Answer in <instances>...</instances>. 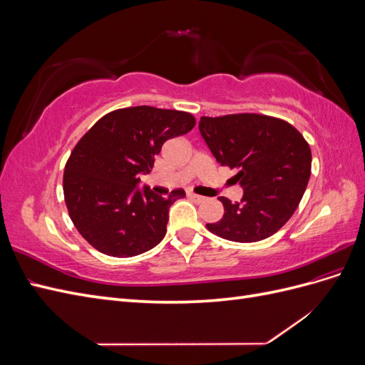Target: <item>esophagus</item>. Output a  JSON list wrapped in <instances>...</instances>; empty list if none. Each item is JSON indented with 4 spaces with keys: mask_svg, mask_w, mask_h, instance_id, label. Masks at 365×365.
Masks as SVG:
<instances>
[{
    "mask_svg": "<svg viewBox=\"0 0 365 365\" xmlns=\"http://www.w3.org/2000/svg\"><path fill=\"white\" fill-rule=\"evenodd\" d=\"M187 196H189L192 201H195V202H197V204H200V202H204V200H205L204 196H201V195H196V193H189Z\"/></svg>",
    "mask_w": 365,
    "mask_h": 365,
    "instance_id": "1",
    "label": "esophagus"
}]
</instances>
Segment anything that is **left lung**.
Masks as SVG:
<instances>
[{
  "mask_svg": "<svg viewBox=\"0 0 365 365\" xmlns=\"http://www.w3.org/2000/svg\"><path fill=\"white\" fill-rule=\"evenodd\" d=\"M201 135L220 165L236 169L240 202L220 196L224 216L207 224L213 235L248 244L272 236L300 204L311 176L312 153L288 121L262 114L201 117Z\"/></svg>",
  "mask_w": 365,
  "mask_h": 365,
  "instance_id": "1",
  "label": "left lung"
}]
</instances>
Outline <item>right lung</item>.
<instances>
[{"instance_id": "add662e5", "label": "right lung", "mask_w": 365, "mask_h": 365, "mask_svg": "<svg viewBox=\"0 0 365 365\" xmlns=\"http://www.w3.org/2000/svg\"><path fill=\"white\" fill-rule=\"evenodd\" d=\"M195 123L184 111L132 106L108 113L77 141L65 164L63 197L88 244L113 257L138 256L160 244L169 208L185 192H141L140 173L150 172L165 140Z\"/></svg>"}]
</instances>
